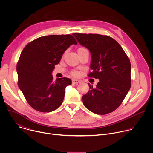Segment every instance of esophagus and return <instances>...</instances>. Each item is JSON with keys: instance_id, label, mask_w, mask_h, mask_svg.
I'll return each mask as SVG.
<instances>
[{"instance_id": "obj_1", "label": "esophagus", "mask_w": 153, "mask_h": 153, "mask_svg": "<svg viewBox=\"0 0 153 153\" xmlns=\"http://www.w3.org/2000/svg\"><path fill=\"white\" fill-rule=\"evenodd\" d=\"M72 83L73 84H78L80 83V81L78 80H76V79H73L72 80Z\"/></svg>"}]
</instances>
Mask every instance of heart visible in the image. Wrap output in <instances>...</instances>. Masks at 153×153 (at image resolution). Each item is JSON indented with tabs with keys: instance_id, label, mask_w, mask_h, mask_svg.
Returning a JSON list of instances; mask_svg holds the SVG:
<instances>
[{
	"instance_id": "heart-1",
	"label": "heart",
	"mask_w": 153,
	"mask_h": 153,
	"mask_svg": "<svg viewBox=\"0 0 153 153\" xmlns=\"http://www.w3.org/2000/svg\"><path fill=\"white\" fill-rule=\"evenodd\" d=\"M86 50V49L85 48H83V47H80V48H79L78 49V52H79V51H83V50ZM71 74L73 76H77L79 74V72L77 71H76V70L72 71L71 72Z\"/></svg>"
}]
</instances>
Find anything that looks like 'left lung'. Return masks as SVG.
<instances>
[{
  "label": "left lung",
  "mask_w": 153,
  "mask_h": 153,
  "mask_svg": "<svg viewBox=\"0 0 153 153\" xmlns=\"http://www.w3.org/2000/svg\"><path fill=\"white\" fill-rule=\"evenodd\" d=\"M91 54L88 77L99 79L95 88L83 95L85 106L91 112L104 115L120 105L131 85V63L125 52L113 38L98 34H73Z\"/></svg>",
  "instance_id": "8db88e82"
}]
</instances>
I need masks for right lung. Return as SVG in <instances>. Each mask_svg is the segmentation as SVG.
<instances>
[{"label":"right lung","instance_id":"1","mask_svg":"<svg viewBox=\"0 0 153 153\" xmlns=\"http://www.w3.org/2000/svg\"><path fill=\"white\" fill-rule=\"evenodd\" d=\"M77 42L71 34L42 36L30 42L17 63L18 86L35 110L48 113L62 103L65 88L72 83L67 77L53 82L51 75L65 51Z\"/></svg>","mask_w":153,"mask_h":153}]
</instances>
